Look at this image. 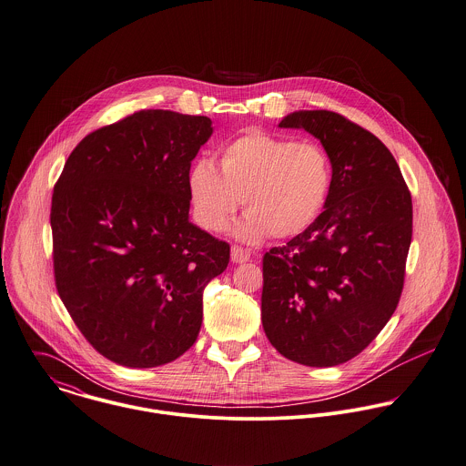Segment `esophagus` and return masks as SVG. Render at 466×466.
I'll use <instances>...</instances> for the list:
<instances>
[{
    "mask_svg": "<svg viewBox=\"0 0 466 466\" xmlns=\"http://www.w3.org/2000/svg\"><path fill=\"white\" fill-rule=\"evenodd\" d=\"M230 256H232V261H234V263H247V261H250L252 252H250L248 248H243V247L234 245L232 250H230Z\"/></svg>",
    "mask_w": 466,
    "mask_h": 466,
    "instance_id": "1",
    "label": "esophagus"
}]
</instances>
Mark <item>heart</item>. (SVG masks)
<instances>
[{"label": "heart", "instance_id": "b5f03b06", "mask_svg": "<svg viewBox=\"0 0 466 466\" xmlns=\"http://www.w3.org/2000/svg\"><path fill=\"white\" fill-rule=\"evenodd\" d=\"M218 175L208 158L194 162L188 192L194 218L210 232L223 230L245 201L239 234L291 238L320 214L331 187V160L315 140H293L265 131H247L219 155Z\"/></svg>", "mask_w": 466, "mask_h": 466}]
</instances>
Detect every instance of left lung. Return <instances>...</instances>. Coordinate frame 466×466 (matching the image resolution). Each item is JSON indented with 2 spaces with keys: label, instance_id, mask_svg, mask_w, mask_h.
<instances>
[{
  "label": "left lung",
  "instance_id": "left-lung-1",
  "mask_svg": "<svg viewBox=\"0 0 466 466\" xmlns=\"http://www.w3.org/2000/svg\"><path fill=\"white\" fill-rule=\"evenodd\" d=\"M279 127L319 138L333 175L319 218L263 258V328L288 360L331 368L362 353L400 302L412 198L390 151L350 118L295 111Z\"/></svg>",
  "mask_w": 466,
  "mask_h": 466
}]
</instances>
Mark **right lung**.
I'll list each match as a JSON object with an SVG mask.
<instances>
[{"label":"right lung","mask_w":466,"mask_h":466,"mask_svg":"<svg viewBox=\"0 0 466 466\" xmlns=\"http://www.w3.org/2000/svg\"><path fill=\"white\" fill-rule=\"evenodd\" d=\"M210 118L142 109L85 137L52 194L54 278L107 360L157 368L196 342L203 289L230 245L188 221L190 162Z\"/></svg>","instance_id":"right-lung-1"}]
</instances>
